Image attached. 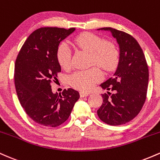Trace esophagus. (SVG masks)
I'll return each mask as SVG.
<instances>
[{
  "label": "esophagus",
  "mask_w": 160,
  "mask_h": 160,
  "mask_svg": "<svg viewBox=\"0 0 160 160\" xmlns=\"http://www.w3.org/2000/svg\"><path fill=\"white\" fill-rule=\"evenodd\" d=\"M80 97H86L89 95V93L86 92H80Z\"/></svg>",
  "instance_id": "1"
}]
</instances>
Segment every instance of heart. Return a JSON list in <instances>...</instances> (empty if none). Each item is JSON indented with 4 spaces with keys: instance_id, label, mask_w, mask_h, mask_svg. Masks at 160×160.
<instances>
[{
    "instance_id": "obj_1",
    "label": "heart",
    "mask_w": 160,
    "mask_h": 160,
    "mask_svg": "<svg viewBox=\"0 0 160 160\" xmlns=\"http://www.w3.org/2000/svg\"><path fill=\"white\" fill-rule=\"evenodd\" d=\"M73 47L91 52L92 62L106 71L114 68L118 61L119 53L113 43L104 42L102 38L90 33H85L77 37L71 43ZM57 58L63 69L71 67V50L66 43H62L57 50ZM102 71L98 67L75 71L69 78L73 87L80 90H90L96 82L102 79Z\"/></svg>"
}]
</instances>
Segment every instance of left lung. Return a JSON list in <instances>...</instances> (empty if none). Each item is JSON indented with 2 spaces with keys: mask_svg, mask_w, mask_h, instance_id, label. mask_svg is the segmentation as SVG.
Returning <instances> with one entry per match:
<instances>
[{
  "mask_svg": "<svg viewBox=\"0 0 160 160\" xmlns=\"http://www.w3.org/2000/svg\"><path fill=\"white\" fill-rule=\"evenodd\" d=\"M97 30L111 32L120 49L115 73L100 85L108 94L102 95L103 103L97 113L105 123L119 126L133 120L144 105L149 79L148 64L142 49L132 36L112 28Z\"/></svg>",
  "mask_w": 160,
  "mask_h": 160,
  "instance_id": "obj_1",
  "label": "left lung"
}]
</instances>
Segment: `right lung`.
<instances>
[{"instance_id": "1", "label": "right lung", "mask_w": 160, "mask_h": 160, "mask_svg": "<svg viewBox=\"0 0 160 160\" xmlns=\"http://www.w3.org/2000/svg\"><path fill=\"white\" fill-rule=\"evenodd\" d=\"M76 29L40 28L29 35L16 60L14 81L20 104L37 123L56 127L68 119L80 98L77 90L53 93L51 82L57 80L61 66L57 58L60 42Z\"/></svg>"}]
</instances>
